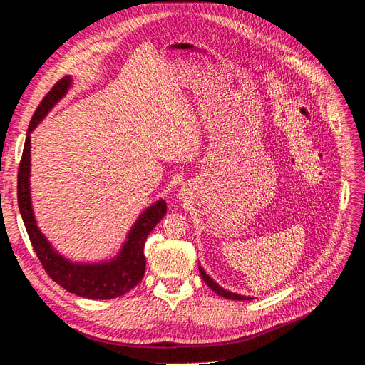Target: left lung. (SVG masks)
I'll list each match as a JSON object with an SVG mask.
<instances>
[{"label": "left lung", "instance_id": "1", "mask_svg": "<svg viewBox=\"0 0 365 365\" xmlns=\"http://www.w3.org/2000/svg\"><path fill=\"white\" fill-rule=\"evenodd\" d=\"M199 272H200V276H202V279L205 280V284H207L214 293H217L219 296H222V297H227V299H235V301H248V299H251V297H247V296H240V294H237V293H231V292H227V289H223L222 287H219L216 282H214V280L205 273V269L202 268V267H199Z\"/></svg>", "mask_w": 365, "mask_h": 365}]
</instances>
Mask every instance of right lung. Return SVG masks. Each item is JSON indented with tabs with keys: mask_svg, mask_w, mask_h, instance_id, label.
<instances>
[{
	"mask_svg": "<svg viewBox=\"0 0 365 365\" xmlns=\"http://www.w3.org/2000/svg\"><path fill=\"white\" fill-rule=\"evenodd\" d=\"M71 86V77H64L55 83L53 88L46 93V97L34 112L24 149L21 155L20 168H18V208L27 235L36 257L49 277L57 282L69 293H73L88 299H114L123 296L129 289H133L140 280L143 279L146 257H145V240L149 232L154 230L158 222L166 214L165 200H158L153 207H149L135 222L134 228L130 230L128 242L117 259L106 264L98 265H78L60 256L57 251L52 250L51 244L41 235L35 223V217L31 207V190H29V173H31V133L40 123L43 117L48 114L49 109L57 103Z\"/></svg>",
	"mask_w": 365,
	"mask_h": 365,
	"instance_id": "right-lung-1",
	"label": "right lung"
}]
</instances>
